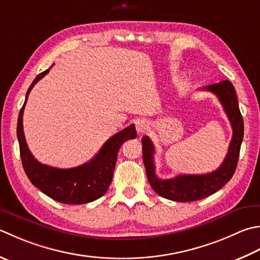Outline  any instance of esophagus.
Listing matches in <instances>:
<instances>
[{
	"label": "esophagus",
	"instance_id": "obj_1",
	"mask_svg": "<svg viewBox=\"0 0 260 260\" xmlns=\"http://www.w3.org/2000/svg\"><path fill=\"white\" fill-rule=\"evenodd\" d=\"M149 129V123H147L146 120L144 119H141V120H137L136 123V131L137 133L140 134H144Z\"/></svg>",
	"mask_w": 260,
	"mask_h": 260
}]
</instances>
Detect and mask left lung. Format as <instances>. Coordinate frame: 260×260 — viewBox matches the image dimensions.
Returning <instances> with one entry per match:
<instances>
[{"instance_id": "8db88e82", "label": "left lung", "mask_w": 260, "mask_h": 260, "mask_svg": "<svg viewBox=\"0 0 260 260\" xmlns=\"http://www.w3.org/2000/svg\"><path fill=\"white\" fill-rule=\"evenodd\" d=\"M214 93L223 106L232 127V139L224 161L215 171L205 175H179L172 179H160L155 175L154 146L149 136H143V162L151 187L157 195L175 202H192L214 194L231 179L238 165L243 139V119L239 109L235 86L229 80L202 88Z\"/></svg>"}]
</instances>
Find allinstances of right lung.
<instances>
[{"mask_svg": "<svg viewBox=\"0 0 260 260\" xmlns=\"http://www.w3.org/2000/svg\"><path fill=\"white\" fill-rule=\"evenodd\" d=\"M48 72L49 69L36 76L27 91L18 117L17 135L24 172L34 186L54 201L63 204H85L93 202L103 196L110 186L118 151L124 142L136 137L135 125L132 124L111 136L93 159L82 166L58 169L40 164L28 149L23 133L22 116L30 91Z\"/></svg>", "mask_w": 260, "mask_h": 260, "instance_id": "1", "label": "right lung"}]
</instances>
